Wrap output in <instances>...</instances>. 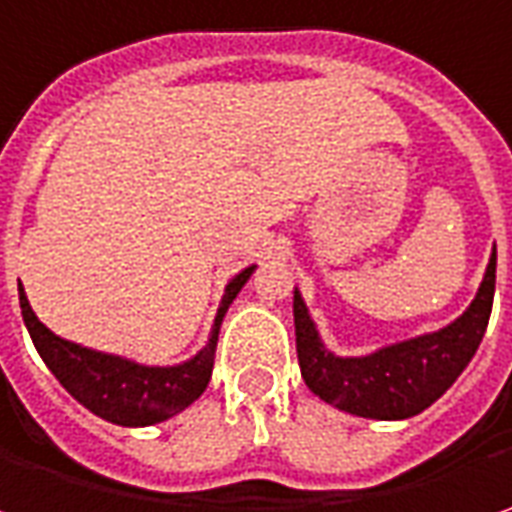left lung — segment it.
I'll return each mask as SVG.
<instances>
[{
  "label": "left lung",
  "instance_id": "left-lung-1",
  "mask_svg": "<svg viewBox=\"0 0 512 512\" xmlns=\"http://www.w3.org/2000/svg\"><path fill=\"white\" fill-rule=\"evenodd\" d=\"M496 292V257L490 260L484 280L467 312L450 326L418 335L401 344L384 346L361 358H338L318 338L309 309L295 289V344L300 375L306 387L338 410L398 421L424 412L438 401L476 355L493 309Z\"/></svg>",
  "mask_w": 512,
  "mask_h": 512
}]
</instances>
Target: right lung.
<instances>
[{
  "instance_id": "obj_1",
  "label": "right lung",
  "mask_w": 512,
  "mask_h": 512,
  "mask_svg": "<svg viewBox=\"0 0 512 512\" xmlns=\"http://www.w3.org/2000/svg\"><path fill=\"white\" fill-rule=\"evenodd\" d=\"M252 272L255 266L243 269L237 278H232V283L226 286V295L220 300L209 344L191 361L177 364V367H143L120 355H105L97 349L59 338L36 318L31 303L25 298L22 283H19V306H22L25 326L34 338L36 352L54 372L56 381L68 389L82 407H88L94 415L120 427H148L191 407L203 395V389L209 387L220 323L229 303L243 289V283L252 278Z\"/></svg>"
}]
</instances>
